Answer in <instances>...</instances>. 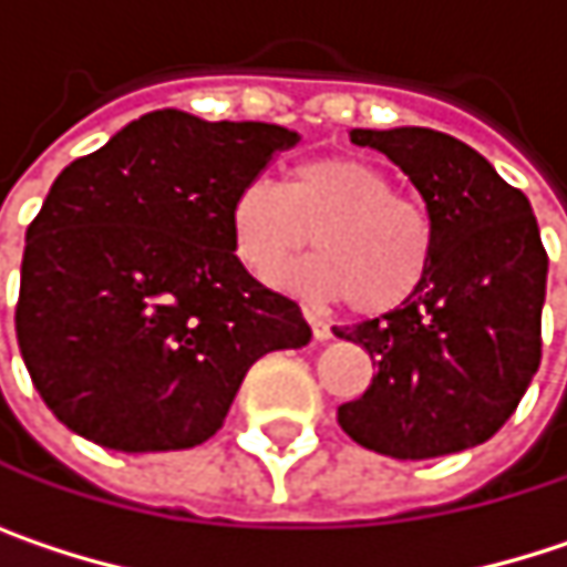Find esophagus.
<instances>
[{"label": "esophagus", "mask_w": 567, "mask_h": 567, "mask_svg": "<svg viewBox=\"0 0 567 567\" xmlns=\"http://www.w3.org/2000/svg\"><path fill=\"white\" fill-rule=\"evenodd\" d=\"M305 321L311 324V334H315V341H328V338H331V324H328L321 315H315L311 308H305Z\"/></svg>", "instance_id": "1"}]
</instances>
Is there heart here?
I'll list each match as a JSON object with an SVG mask.
<instances>
[{"label": "heart", "mask_w": 567, "mask_h": 567, "mask_svg": "<svg viewBox=\"0 0 567 567\" xmlns=\"http://www.w3.org/2000/svg\"><path fill=\"white\" fill-rule=\"evenodd\" d=\"M229 233L239 262L276 282L311 246L308 266L285 285L318 301H351L361 315L406 305L433 262V219L423 203L396 193L391 173L358 157L298 164L285 186L249 179L233 196Z\"/></svg>", "instance_id": "1"}]
</instances>
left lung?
<instances>
[{"instance_id": "8db88e82", "label": "left lung", "mask_w": 567, "mask_h": 567, "mask_svg": "<svg viewBox=\"0 0 567 567\" xmlns=\"http://www.w3.org/2000/svg\"><path fill=\"white\" fill-rule=\"evenodd\" d=\"M420 189L436 246L420 291L394 311L334 328L378 374L338 406L341 430L394 460H433L486 443L542 361L548 256L522 189L463 141L430 127L351 131Z\"/></svg>"}]
</instances>
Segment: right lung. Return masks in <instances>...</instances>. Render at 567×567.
Returning a JSON list of instances; mask_svg holds the SVG:
<instances>
[{
  "label": "right lung",
  "instance_id": "obj_1",
  "mask_svg": "<svg viewBox=\"0 0 567 567\" xmlns=\"http://www.w3.org/2000/svg\"><path fill=\"white\" fill-rule=\"evenodd\" d=\"M295 144L279 124L164 107L58 173L25 233L16 338L71 433L121 453L199 446L262 354L311 341L229 233L239 186Z\"/></svg>",
  "mask_w": 567,
  "mask_h": 567
}]
</instances>
